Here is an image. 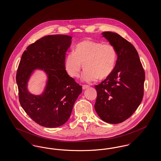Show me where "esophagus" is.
<instances>
[{"instance_id":"34e87169","label":"esophagus","mask_w":161,"mask_h":161,"mask_svg":"<svg viewBox=\"0 0 161 161\" xmlns=\"http://www.w3.org/2000/svg\"><path fill=\"white\" fill-rule=\"evenodd\" d=\"M82 87H83V89L85 90V89H86L89 88V86H87V85H83Z\"/></svg>"}]
</instances>
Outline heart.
Returning <instances> with one entry per match:
<instances>
[{
  "label": "heart",
  "instance_id": "b5f03b06",
  "mask_svg": "<svg viewBox=\"0 0 161 161\" xmlns=\"http://www.w3.org/2000/svg\"><path fill=\"white\" fill-rule=\"evenodd\" d=\"M116 60L117 53L112 45L86 40L78 43L74 53L66 56L64 68L70 77L76 78L80 77L84 66L86 70L82 80L91 83L98 77L103 79L108 77L115 68Z\"/></svg>",
  "mask_w": 161,
  "mask_h": 161
}]
</instances>
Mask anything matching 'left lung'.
<instances>
[{
    "instance_id": "1",
    "label": "left lung",
    "mask_w": 161,
    "mask_h": 161,
    "mask_svg": "<svg viewBox=\"0 0 161 161\" xmlns=\"http://www.w3.org/2000/svg\"><path fill=\"white\" fill-rule=\"evenodd\" d=\"M102 36L115 47L117 60L112 74L95 86L97 98L94 107L103 121L119 124L130 118L140 105L145 73L138 52L130 42L113 32H103Z\"/></svg>"
}]
</instances>
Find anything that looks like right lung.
Masks as SVG:
<instances>
[{"label": "right lung", "mask_w": 161, "mask_h": 161, "mask_svg": "<svg viewBox=\"0 0 161 161\" xmlns=\"http://www.w3.org/2000/svg\"><path fill=\"white\" fill-rule=\"evenodd\" d=\"M67 35H49L37 40L24 51L16 83L19 101L25 112L39 125L55 128L69 119L82 87L70 77L64 68L66 53L72 43ZM46 74V85L41 94H31L27 83L34 71Z\"/></svg>", "instance_id": "obj_1"}]
</instances>
